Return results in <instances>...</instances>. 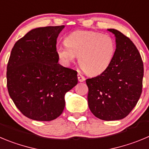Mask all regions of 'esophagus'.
I'll return each mask as SVG.
<instances>
[{"label":"esophagus","mask_w":149,"mask_h":149,"mask_svg":"<svg viewBox=\"0 0 149 149\" xmlns=\"http://www.w3.org/2000/svg\"><path fill=\"white\" fill-rule=\"evenodd\" d=\"M77 78H78V80L80 82H84L85 80V77L84 75H82L80 72H78V74H77Z\"/></svg>","instance_id":"obj_1"}]
</instances>
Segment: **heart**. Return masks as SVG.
Masks as SVG:
<instances>
[{"label":"heart","instance_id":"1","mask_svg":"<svg viewBox=\"0 0 149 149\" xmlns=\"http://www.w3.org/2000/svg\"><path fill=\"white\" fill-rule=\"evenodd\" d=\"M65 43L56 48L61 62L69 65L79 57L80 67L91 75L104 72L112 63L117 49L111 35L94 31H74L65 37Z\"/></svg>","mask_w":149,"mask_h":149}]
</instances>
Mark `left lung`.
I'll list each match as a JSON object with an SVG mask.
<instances>
[{
    "label": "left lung",
    "mask_w": 149,
    "mask_h": 149,
    "mask_svg": "<svg viewBox=\"0 0 149 149\" xmlns=\"http://www.w3.org/2000/svg\"><path fill=\"white\" fill-rule=\"evenodd\" d=\"M117 46L109 68L97 77L86 80L88 103L91 113L103 120L123 119L138 102L142 93L143 63L138 49L128 37L114 29Z\"/></svg>",
    "instance_id": "left-lung-1"
}]
</instances>
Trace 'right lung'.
Instances as JSON below:
<instances>
[{
    "label": "right lung",
    "mask_w": 149,
    "mask_h": 149,
    "mask_svg": "<svg viewBox=\"0 0 149 149\" xmlns=\"http://www.w3.org/2000/svg\"><path fill=\"white\" fill-rule=\"evenodd\" d=\"M64 26L31 30L15 43L7 64L9 96L29 119L50 121L62 114L65 93L77 84V72L58 63L57 38Z\"/></svg>",
    "instance_id": "obj_1"
}]
</instances>
